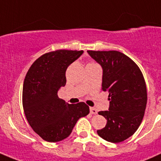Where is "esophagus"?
I'll return each instance as SVG.
<instances>
[{
  "instance_id": "obj_1",
  "label": "esophagus",
  "mask_w": 161,
  "mask_h": 161,
  "mask_svg": "<svg viewBox=\"0 0 161 161\" xmlns=\"http://www.w3.org/2000/svg\"><path fill=\"white\" fill-rule=\"evenodd\" d=\"M90 113L92 114H96L97 113V109H96V108H90Z\"/></svg>"
}]
</instances>
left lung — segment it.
<instances>
[{"label":"left lung","mask_w":161,"mask_h":161,"mask_svg":"<svg viewBox=\"0 0 161 161\" xmlns=\"http://www.w3.org/2000/svg\"><path fill=\"white\" fill-rule=\"evenodd\" d=\"M87 52L101 65L102 90L109 92V109L98 113L106 118L107 125L97 134L108 142H122L136 132L145 114L147 92L142 73L119 51Z\"/></svg>","instance_id":"1"}]
</instances>
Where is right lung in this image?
Returning <instances> with one entry per match:
<instances>
[{"mask_svg": "<svg viewBox=\"0 0 161 161\" xmlns=\"http://www.w3.org/2000/svg\"><path fill=\"white\" fill-rule=\"evenodd\" d=\"M83 50H58L44 53L29 69L23 83L22 105L29 124L45 141L59 142L78 120L90 113L84 102L69 104L58 96L66 84L65 71Z\"/></svg>", "mask_w": 161, "mask_h": 161, "instance_id": "right-lung-1", "label": "right lung"}]
</instances>
